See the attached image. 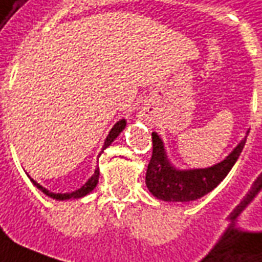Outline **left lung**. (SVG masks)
Listing matches in <instances>:
<instances>
[{"label":"left lung","mask_w":262,"mask_h":262,"mask_svg":"<svg viewBox=\"0 0 262 262\" xmlns=\"http://www.w3.org/2000/svg\"><path fill=\"white\" fill-rule=\"evenodd\" d=\"M246 145V138L223 162L206 169L178 170L165 155L162 141L152 133V157L146 169L145 183L149 192L166 202H190L209 193L227 176Z\"/></svg>","instance_id":"8db88e82"}]
</instances>
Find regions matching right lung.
Wrapping results in <instances>:
<instances>
[{
	"label": "right lung",
	"instance_id": "right-lung-1",
	"mask_svg": "<svg viewBox=\"0 0 262 262\" xmlns=\"http://www.w3.org/2000/svg\"><path fill=\"white\" fill-rule=\"evenodd\" d=\"M125 128V120H121V121H118L114 125V127L111 128L110 134H108V137L105 138V142L104 145H103V149H101V152L104 151L107 146L110 145L113 141L116 140L117 137H118V134L121 133L122 129ZM98 175H100V172H98V168L96 170H94V175L89 179V181L83 185V186L80 187V189H77L76 192H72V193H53V192H49L48 189H45L43 186H40L38 182H33V185L38 187L39 190H42L43 193L46 194V196H49V198H53V199L56 200H66V199H79V198H83V196H86L87 193H90L93 189L96 187V185H97L98 182Z\"/></svg>",
	"mask_w": 262,
	"mask_h": 262
}]
</instances>
